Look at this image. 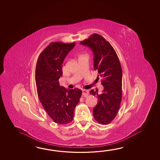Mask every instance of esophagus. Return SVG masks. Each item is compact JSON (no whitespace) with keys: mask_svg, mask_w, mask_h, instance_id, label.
<instances>
[{"mask_svg":"<svg viewBox=\"0 0 160 160\" xmlns=\"http://www.w3.org/2000/svg\"><path fill=\"white\" fill-rule=\"evenodd\" d=\"M88 94H89V92H88V91L87 90H82V94L84 95L85 97H87V96L88 95Z\"/></svg>","mask_w":160,"mask_h":160,"instance_id":"esophagus-1","label":"esophagus"}]
</instances>
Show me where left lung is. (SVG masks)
I'll return each mask as SVG.
<instances>
[{
	"mask_svg": "<svg viewBox=\"0 0 160 160\" xmlns=\"http://www.w3.org/2000/svg\"><path fill=\"white\" fill-rule=\"evenodd\" d=\"M80 44L91 48L94 56V68L102 78V94H98L94 90L90 93L98 97V103L92 111L94 118L99 123L106 125L118 114L122 99L120 62L112 45L99 34H92Z\"/></svg>",
	"mask_w": 160,
	"mask_h": 160,
	"instance_id": "obj_1",
	"label": "left lung"
}]
</instances>
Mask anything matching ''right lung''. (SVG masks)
<instances>
[{"mask_svg":"<svg viewBox=\"0 0 160 160\" xmlns=\"http://www.w3.org/2000/svg\"><path fill=\"white\" fill-rule=\"evenodd\" d=\"M75 42H53L40 54L35 70V82L39 101L54 122L66 125L73 120L74 110L81 97V90L66 89L59 85L62 65Z\"/></svg>","mask_w":160,"mask_h":160,"instance_id":"obj_1","label":"right lung"}]
</instances>
